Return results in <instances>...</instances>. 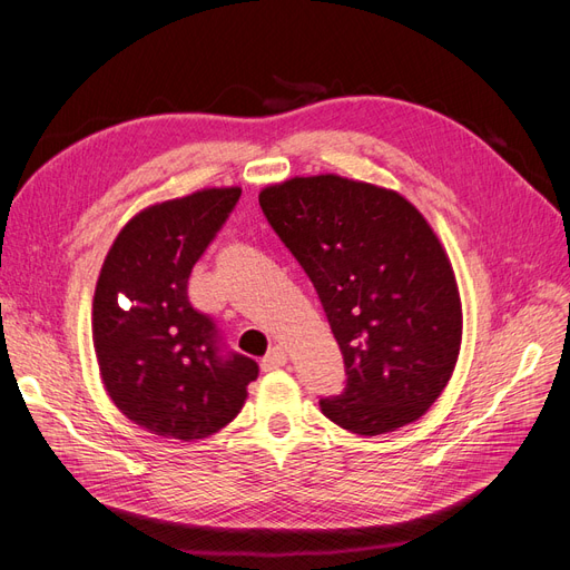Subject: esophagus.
<instances>
[{
    "label": "esophagus",
    "instance_id": "obj_1",
    "mask_svg": "<svg viewBox=\"0 0 570 570\" xmlns=\"http://www.w3.org/2000/svg\"><path fill=\"white\" fill-rule=\"evenodd\" d=\"M287 364V352L281 347V344H275V347L268 350V354L262 358V368L264 371H273V368H281Z\"/></svg>",
    "mask_w": 570,
    "mask_h": 570
}]
</instances>
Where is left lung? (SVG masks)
I'll list each match as a JSON object with an SVG mask.
<instances>
[{
  "instance_id": "8db88e82",
  "label": "left lung",
  "mask_w": 570,
  "mask_h": 570,
  "mask_svg": "<svg viewBox=\"0 0 570 570\" xmlns=\"http://www.w3.org/2000/svg\"><path fill=\"white\" fill-rule=\"evenodd\" d=\"M258 204L314 283L344 358L321 411L356 435L419 421L450 383L461 302L440 239L392 189L340 176L292 178Z\"/></svg>"
}]
</instances>
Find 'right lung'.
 <instances>
[{"label":"right lung","mask_w":570,"mask_h":570,"mask_svg":"<svg viewBox=\"0 0 570 570\" xmlns=\"http://www.w3.org/2000/svg\"><path fill=\"white\" fill-rule=\"evenodd\" d=\"M243 195L202 189L149 206L118 233L101 266L92 337L101 381L126 419L154 435L202 440L228 425L256 381L254 358L228 347L187 295L193 266Z\"/></svg>","instance_id":"right-lung-1"}]
</instances>
